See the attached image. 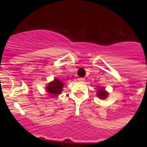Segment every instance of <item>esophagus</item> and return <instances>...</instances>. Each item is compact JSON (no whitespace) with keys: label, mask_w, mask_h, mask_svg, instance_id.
I'll return each instance as SVG.
<instances>
[{"label":"esophagus","mask_w":147,"mask_h":147,"mask_svg":"<svg viewBox=\"0 0 147 147\" xmlns=\"http://www.w3.org/2000/svg\"><path fill=\"white\" fill-rule=\"evenodd\" d=\"M78 82H84V81H85V78H78Z\"/></svg>","instance_id":"esophagus-1"}]
</instances>
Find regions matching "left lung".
I'll list each match as a JSON object with an SVG mask.
<instances>
[{"label": "left lung", "mask_w": 147, "mask_h": 147, "mask_svg": "<svg viewBox=\"0 0 147 147\" xmlns=\"http://www.w3.org/2000/svg\"><path fill=\"white\" fill-rule=\"evenodd\" d=\"M107 95H108V93L105 91V88H101L98 90L97 96L99 98H100V99H105L107 97Z\"/></svg>", "instance_id": "obj_1"}]
</instances>
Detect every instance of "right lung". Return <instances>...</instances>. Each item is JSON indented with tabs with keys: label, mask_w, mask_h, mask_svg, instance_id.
<instances>
[{
	"label": "right lung",
	"mask_w": 147,
	"mask_h": 147,
	"mask_svg": "<svg viewBox=\"0 0 147 147\" xmlns=\"http://www.w3.org/2000/svg\"><path fill=\"white\" fill-rule=\"evenodd\" d=\"M64 85V82L58 78H55L52 82L49 83L47 86V92H49L52 96H56L61 94L62 92V88Z\"/></svg>",
	"instance_id": "1"
}]
</instances>
